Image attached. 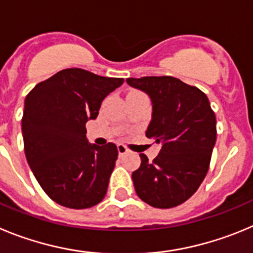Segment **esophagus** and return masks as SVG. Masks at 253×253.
Here are the masks:
<instances>
[{
  "label": "esophagus",
  "instance_id": "1",
  "mask_svg": "<svg viewBox=\"0 0 253 253\" xmlns=\"http://www.w3.org/2000/svg\"><path fill=\"white\" fill-rule=\"evenodd\" d=\"M117 150H118V154L120 155H125L127 152V149L125 145H121V143H118L117 145Z\"/></svg>",
  "mask_w": 253,
  "mask_h": 253
}]
</instances>
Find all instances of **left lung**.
I'll return each instance as SVG.
<instances>
[{
    "label": "left lung",
    "instance_id": "8db88e82",
    "mask_svg": "<svg viewBox=\"0 0 253 253\" xmlns=\"http://www.w3.org/2000/svg\"><path fill=\"white\" fill-rule=\"evenodd\" d=\"M152 104L146 136L161 143L159 155L132 172L141 200L155 208H172L192 197L208 172L217 138V122L206 94L174 77L127 78Z\"/></svg>",
    "mask_w": 253,
    "mask_h": 253
}]
</instances>
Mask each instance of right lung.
Here are the masks:
<instances>
[{
	"instance_id": "1",
	"label": "right lung",
	"mask_w": 253,
	"mask_h": 253,
	"mask_svg": "<svg viewBox=\"0 0 253 253\" xmlns=\"http://www.w3.org/2000/svg\"><path fill=\"white\" fill-rule=\"evenodd\" d=\"M124 78L64 69L36 84L25 99L22 137L36 180L54 202L85 209L102 202L117 160L115 143H90L85 124Z\"/></svg>"
}]
</instances>
